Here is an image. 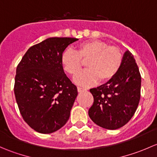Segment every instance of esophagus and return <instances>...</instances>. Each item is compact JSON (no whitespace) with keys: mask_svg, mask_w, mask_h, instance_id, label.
<instances>
[{"mask_svg":"<svg viewBox=\"0 0 157 157\" xmlns=\"http://www.w3.org/2000/svg\"><path fill=\"white\" fill-rule=\"evenodd\" d=\"M86 89L83 88V87H80V86H77V91H78L79 93H81V92L86 91Z\"/></svg>","mask_w":157,"mask_h":157,"instance_id":"esophagus-1","label":"esophagus"}]
</instances>
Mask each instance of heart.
<instances>
[{
    "label": "heart",
    "instance_id": "b5f03b06",
    "mask_svg": "<svg viewBox=\"0 0 157 157\" xmlns=\"http://www.w3.org/2000/svg\"><path fill=\"white\" fill-rule=\"evenodd\" d=\"M86 62L87 70L78 74L74 80L88 86L98 81L107 83L118 74L122 64V54L118 47L109 45L101 40H88L77 46V52L66 49L61 56L64 70L71 77L77 75Z\"/></svg>",
    "mask_w": 157,
    "mask_h": 157
}]
</instances>
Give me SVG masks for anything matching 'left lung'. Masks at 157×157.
Returning <instances> with one entry per match:
<instances>
[{
    "label": "left lung",
    "instance_id": "1",
    "mask_svg": "<svg viewBox=\"0 0 157 157\" xmlns=\"http://www.w3.org/2000/svg\"><path fill=\"white\" fill-rule=\"evenodd\" d=\"M141 76L132 54L127 51L115 78L90 89L93 104L89 116L100 127L115 130L126 124L135 113L140 99Z\"/></svg>",
    "mask_w": 157,
    "mask_h": 157
}]
</instances>
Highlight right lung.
<instances>
[{
  "mask_svg": "<svg viewBox=\"0 0 157 157\" xmlns=\"http://www.w3.org/2000/svg\"><path fill=\"white\" fill-rule=\"evenodd\" d=\"M77 40L48 38L30 47L17 65L16 101L23 120L37 132H55L68 121L77 89L64 74L61 56Z\"/></svg>",
  "mask_w": 157,
  "mask_h": 157,
  "instance_id": "1",
  "label": "right lung"
}]
</instances>
